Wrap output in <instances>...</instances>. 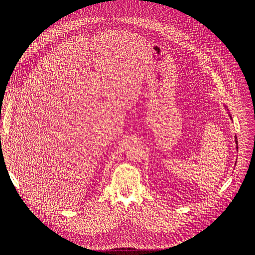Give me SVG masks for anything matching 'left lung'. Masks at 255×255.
Segmentation results:
<instances>
[{"instance_id": "1", "label": "left lung", "mask_w": 255, "mask_h": 255, "mask_svg": "<svg viewBox=\"0 0 255 255\" xmlns=\"http://www.w3.org/2000/svg\"><path fill=\"white\" fill-rule=\"evenodd\" d=\"M230 117H231V116H230ZM231 118H232V117H231ZM235 142H236V145H237V144H238V143H237V137H235ZM236 148L238 149V145L236 146Z\"/></svg>"}]
</instances>
